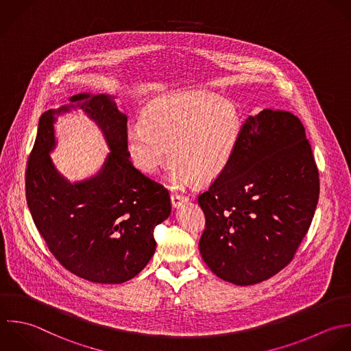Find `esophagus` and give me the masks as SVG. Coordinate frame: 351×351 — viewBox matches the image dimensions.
Listing matches in <instances>:
<instances>
[{
  "label": "esophagus",
  "instance_id": "obj_1",
  "mask_svg": "<svg viewBox=\"0 0 351 351\" xmlns=\"http://www.w3.org/2000/svg\"><path fill=\"white\" fill-rule=\"evenodd\" d=\"M189 201V198L187 197H184V195H182V194H172L171 195V202H172V206L175 208V209H178V208H180L183 204H186Z\"/></svg>",
  "mask_w": 351,
  "mask_h": 351
}]
</instances>
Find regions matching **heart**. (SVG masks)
Returning <instances> with one entry per match:
<instances>
[{
  "label": "heart",
  "instance_id": "heart-1",
  "mask_svg": "<svg viewBox=\"0 0 351 351\" xmlns=\"http://www.w3.org/2000/svg\"><path fill=\"white\" fill-rule=\"evenodd\" d=\"M242 135L243 119L232 101L182 91L152 99L141 121L127 128L125 147L134 165L147 175L156 173L171 156L168 179L173 187H183L221 176Z\"/></svg>",
  "mask_w": 351,
  "mask_h": 351
}]
</instances>
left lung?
<instances>
[{"mask_svg": "<svg viewBox=\"0 0 351 351\" xmlns=\"http://www.w3.org/2000/svg\"><path fill=\"white\" fill-rule=\"evenodd\" d=\"M319 171L300 119L264 109L243 123L238 152L198 197L199 253L220 279L250 286L294 257L319 202Z\"/></svg>", "mask_w": 351, "mask_h": 351, "instance_id": "1", "label": "left lung"}]
</instances>
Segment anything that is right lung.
<instances>
[{"instance_id":"add662e5","label":"right lung","mask_w":351,"mask_h":351,"mask_svg":"<svg viewBox=\"0 0 351 351\" xmlns=\"http://www.w3.org/2000/svg\"><path fill=\"white\" fill-rule=\"evenodd\" d=\"M82 110L100 128L110 153L99 172L68 181L49 154L58 115ZM127 114L116 97L79 94L46 110L25 172V197L34 223L53 256L88 282L120 285L135 278L156 252L153 231L171 215L168 190L141 173L125 147Z\"/></svg>"}]
</instances>
